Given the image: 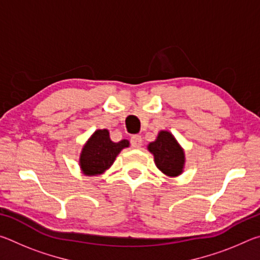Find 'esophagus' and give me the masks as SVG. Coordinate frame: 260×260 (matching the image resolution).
<instances>
[{"label": "esophagus", "mask_w": 260, "mask_h": 260, "mask_svg": "<svg viewBox=\"0 0 260 260\" xmlns=\"http://www.w3.org/2000/svg\"><path fill=\"white\" fill-rule=\"evenodd\" d=\"M131 146L133 149H140L142 146V138L140 135H133L131 138Z\"/></svg>", "instance_id": "1"}]
</instances>
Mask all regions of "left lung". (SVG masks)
Listing matches in <instances>:
<instances>
[{"label":"left lung","mask_w":260,"mask_h":260,"mask_svg":"<svg viewBox=\"0 0 260 260\" xmlns=\"http://www.w3.org/2000/svg\"><path fill=\"white\" fill-rule=\"evenodd\" d=\"M149 151L155 157L156 166L170 177L181 174L184 152L170 132L161 131L155 142L149 144Z\"/></svg>","instance_id":"1"}]
</instances>
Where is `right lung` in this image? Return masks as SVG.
Instances as JSON below:
<instances>
[{
    "label": "right lung",
    "instance_id": "right-lung-1",
    "mask_svg": "<svg viewBox=\"0 0 260 260\" xmlns=\"http://www.w3.org/2000/svg\"><path fill=\"white\" fill-rule=\"evenodd\" d=\"M129 142L122 140L113 142L108 129H99L88 140L80 156V166L86 175H96L108 170L122 149L128 147Z\"/></svg>",
    "mask_w": 260,
    "mask_h": 260
}]
</instances>
